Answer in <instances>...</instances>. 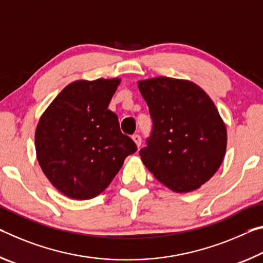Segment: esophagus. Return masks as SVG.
<instances>
[{
	"label": "esophagus",
	"mask_w": 263,
	"mask_h": 263,
	"mask_svg": "<svg viewBox=\"0 0 263 263\" xmlns=\"http://www.w3.org/2000/svg\"><path fill=\"white\" fill-rule=\"evenodd\" d=\"M132 139L134 140V142L136 143L137 147H140L141 143H142V139H141V136H140L139 134H134V135L132 136Z\"/></svg>",
	"instance_id": "34e87169"
}]
</instances>
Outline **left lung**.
<instances>
[{
    "label": "left lung",
    "mask_w": 263,
    "mask_h": 263,
    "mask_svg": "<svg viewBox=\"0 0 263 263\" xmlns=\"http://www.w3.org/2000/svg\"><path fill=\"white\" fill-rule=\"evenodd\" d=\"M139 89L153 120L142 162L170 190H197L225 157L227 132L216 105L189 80L158 77L139 81Z\"/></svg>",
    "instance_id": "8db88e82"
}]
</instances>
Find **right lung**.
Returning a JSON list of instances; mask_svg holds the SVG:
<instances>
[{"label": "right lung", "instance_id": "right-lung-1", "mask_svg": "<svg viewBox=\"0 0 263 263\" xmlns=\"http://www.w3.org/2000/svg\"><path fill=\"white\" fill-rule=\"evenodd\" d=\"M120 79L77 80L41 116L34 134L37 160L51 184L77 200L105 190L137 147L108 109Z\"/></svg>", "mask_w": 263, "mask_h": 263}]
</instances>
